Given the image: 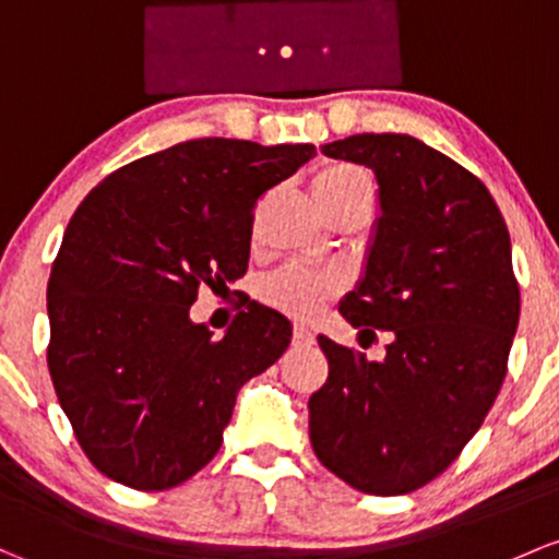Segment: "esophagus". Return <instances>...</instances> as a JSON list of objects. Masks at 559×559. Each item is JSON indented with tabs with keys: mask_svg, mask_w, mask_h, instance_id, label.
Here are the masks:
<instances>
[{
	"mask_svg": "<svg viewBox=\"0 0 559 559\" xmlns=\"http://www.w3.org/2000/svg\"><path fill=\"white\" fill-rule=\"evenodd\" d=\"M295 343L297 345H313L316 343V334L310 332V326L295 324Z\"/></svg>",
	"mask_w": 559,
	"mask_h": 559,
	"instance_id": "1",
	"label": "esophagus"
}]
</instances>
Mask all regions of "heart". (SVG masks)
I'll use <instances>...</instances> for the list:
<instances>
[{
  "label": "heart",
  "instance_id": "heart-1",
  "mask_svg": "<svg viewBox=\"0 0 559 559\" xmlns=\"http://www.w3.org/2000/svg\"><path fill=\"white\" fill-rule=\"evenodd\" d=\"M356 185H369L364 171L354 166H329L313 179L316 201L340 195ZM337 292V278L324 270L292 264L264 284V297L292 316H313Z\"/></svg>",
  "mask_w": 559,
  "mask_h": 559
}]
</instances>
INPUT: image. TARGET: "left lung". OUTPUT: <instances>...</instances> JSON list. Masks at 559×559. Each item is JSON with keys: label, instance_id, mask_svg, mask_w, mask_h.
Wrapping results in <instances>:
<instances>
[{"label": "left lung", "instance_id": "1", "mask_svg": "<svg viewBox=\"0 0 559 559\" xmlns=\"http://www.w3.org/2000/svg\"><path fill=\"white\" fill-rule=\"evenodd\" d=\"M321 152L378 181L364 273L340 313L393 343L369 361L321 334L329 378L308 402L310 442L356 490L404 496L461 455L501 391L520 324L512 240L477 176L415 136L356 133Z\"/></svg>", "mask_w": 559, "mask_h": 559}]
</instances>
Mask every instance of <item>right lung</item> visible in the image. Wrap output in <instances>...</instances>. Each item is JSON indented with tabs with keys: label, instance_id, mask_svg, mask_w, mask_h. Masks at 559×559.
Wrapping results in <instances>:
<instances>
[{
	"label": "right lung",
	"instance_id": "right-lung-1",
	"mask_svg": "<svg viewBox=\"0 0 559 559\" xmlns=\"http://www.w3.org/2000/svg\"><path fill=\"white\" fill-rule=\"evenodd\" d=\"M313 155V144L181 141L117 168L74 211L47 284V367L109 479L152 492L201 472L240 388L289 348L292 321L254 299L219 340L190 308L201 286L246 273L257 198Z\"/></svg>",
	"mask_w": 559,
	"mask_h": 559
}]
</instances>
